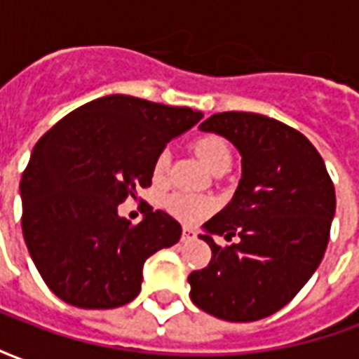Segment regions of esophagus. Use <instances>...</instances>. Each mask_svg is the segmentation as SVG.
<instances>
[{"mask_svg": "<svg viewBox=\"0 0 359 359\" xmlns=\"http://www.w3.org/2000/svg\"><path fill=\"white\" fill-rule=\"evenodd\" d=\"M194 238H196L194 231H192V229H188V226H184V229H182V236H180V241L190 242V241H194Z\"/></svg>", "mask_w": 359, "mask_h": 359, "instance_id": "obj_1", "label": "esophagus"}]
</instances>
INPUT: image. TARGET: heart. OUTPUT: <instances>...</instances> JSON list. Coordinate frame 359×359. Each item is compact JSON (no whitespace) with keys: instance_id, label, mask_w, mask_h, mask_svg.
Here are the masks:
<instances>
[{"instance_id":"obj_1","label":"heart","mask_w":359,"mask_h":359,"mask_svg":"<svg viewBox=\"0 0 359 359\" xmlns=\"http://www.w3.org/2000/svg\"><path fill=\"white\" fill-rule=\"evenodd\" d=\"M194 154L211 172L226 171L231 165V159H233L229 144L219 136H203L200 140H196ZM169 165H171V151L163 148L154 159L151 175H154L156 182H161L167 177ZM213 208H215L213 200L205 198V196L179 194L177 192V194L167 196V200H165V210L169 211L172 217H177L182 223H190V225L208 217Z\"/></svg>"}]
</instances>
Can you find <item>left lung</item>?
<instances>
[{
	"label": "left lung",
	"mask_w": 359,
	"mask_h": 359,
	"mask_svg": "<svg viewBox=\"0 0 359 359\" xmlns=\"http://www.w3.org/2000/svg\"><path fill=\"white\" fill-rule=\"evenodd\" d=\"M200 130L233 142L242 179L233 200L211 217L200 238L210 244L208 267L188 275L190 298L210 316L250 323L285 308L323 259L337 198L313 144L280 121L225 111ZM213 233L236 245L217 247Z\"/></svg>",
	"instance_id": "8db88e82"
}]
</instances>
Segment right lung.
<instances>
[{"label": "right lung", "mask_w": 359, "mask_h": 359, "mask_svg": "<svg viewBox=\"0 0 359 359\" xmlns=\"http://www.w3.org/2000/svg\"><path fill=\"white\" fill-rule=\"evenodd\" d=\"M202 117L113 94L71 111L36 142L20 179L22 236L57 298L111 309L138 296L144 262L177 244L182 229L161 210L133 225L118 203L151 184L157 154Z\"/></svg>", "instance_id": "1"}]
</instances>
